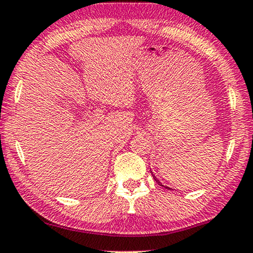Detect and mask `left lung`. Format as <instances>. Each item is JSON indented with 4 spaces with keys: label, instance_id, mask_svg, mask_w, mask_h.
I'll return each mask as SVG.
<instances>
[{
    "label": "left lung",
    "instance_id": "1",
    "mask_svg": "<svg viewBox=\"0 0 253 253\" xmlns=\"http://www.w3.org/2000/svg\"><path fill=\"white\" fill-rule=\"evenodd\" d=\"M152 176H153V179H155V180H156V182H157V183H158V185H160V186H163V187H165V188H167V189H170V188H169V187H166V186H164V185H163V183H162V182H160V181H159V180H158V179H157L155 175H153V174H152Z\"/></svg>",
    "mask_w": 253,
    "mask_h": 253
}]
</instances>
